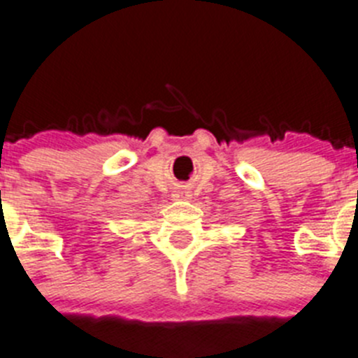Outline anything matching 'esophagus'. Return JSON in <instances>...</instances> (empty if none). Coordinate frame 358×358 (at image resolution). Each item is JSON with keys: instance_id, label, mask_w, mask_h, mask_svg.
<instances>
[{"instance_id": "obj_1", "label": "esophagus", "mask_w": 358, "mask_h": 358, "mask_svg": "<svg viewBox=\"0 0 358 358\" xmlns=\"http://www.w3.org/2000/svg\"><path fill=\"white\" fill-rule=\"evenodd\" d=\"M172 196L173 201H189L192 199V192H188V189H177Z\"/></svg>"}]
</instances>
